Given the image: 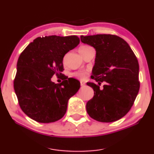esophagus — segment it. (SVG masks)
Masks as SVG:
<instances>
[{"mask_svg":"<svg viewBox=\"0 0 154 154\" xmlns=\"http://www.w3.org/2000/svg\"><path fill=\"white\" fill-rule=\"evenodd\" d=\"M80 84H81V86H84V85H85V83H84V82H80Z\"/></svg>","mask_w":154,"mask_h":154,"instance_id":"esophagus-1","label":"esophagus"}]
</instances>
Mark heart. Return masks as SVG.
<instances>
[{
  "label": "heart",
  "instance_id": "1",
  "mask_svg": "<svg viewBox=\"0 0 154 154\" xmlns=\"http://www.w3.org/2000/svg\"><path fill=\"white\" fill-rule=\"evenodd\" d=\"M93 49L94 48L89 46V45H82V46L79 47V53L81 54V55L83 56L84 54H86V52H88V51L91 50V49ZM75 75L77 77L79 78V79H84L86 77V73H84L83 72H78L75 73Z\"/></svg>",
  "mask_w": 154,
  "mask_h": 154
}]
</instances>
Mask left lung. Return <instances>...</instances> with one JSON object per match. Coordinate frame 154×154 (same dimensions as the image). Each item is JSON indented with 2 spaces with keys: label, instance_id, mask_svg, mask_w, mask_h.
<instances>
[{
  "label": "left lung",
  "instance_id": "left-lung-1",
  "mask_svg": "<svg viewBox=\"0 0 154 154\" xmlns=\"http://www.w3.org/2000/svg\"><path fill=\"white\" fill-rule=\"evenodd\" d=\"M81 41L96 51L91 78L97 84L87 83L94 91V98L86 103L87 113L100 122L120 119L131 109L140 90L137 58L128 44L115 35H81Z\"/></svg>",
  "mask_w": 154,
  "mask_h": 154
}]
</instances>
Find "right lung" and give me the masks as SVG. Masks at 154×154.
Returning a JSON list of instances; mask_svg holds the SVG:
<instances>
[{"label":"right lung","instance_id":"1","mask_svg":"<svg viewBox=\"0 0 154 154\" xmlns=\"http://www.w3.org/2000/svg\"><path fill=\"white\" fill-rule=\"evenodd\" d=\"M79 43L77 35L39 37L19 56L14 88L22 111L39 123H51L66 114L68 102L80 88L74 78L60 84L52 82L54 75H61L63 59Z\"/></svg>","mask_w":154,"mask_h":154}]
</instances>
